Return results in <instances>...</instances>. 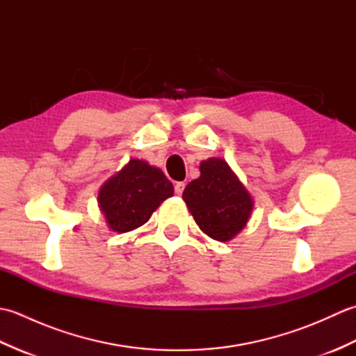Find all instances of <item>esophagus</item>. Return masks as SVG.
Here are the masks:
<instances>
[{
  "label": "esophagus",
  "instance_id": "obj_1",
  "mask_svg": "<svg viewBox=\"0 0 356 356\" xmlns=\"http://www.w3.org/2000/svg\"><path fill=\"white\" fill-rule=\"evenodd\" d=\"M184 190H185V184L184 182H177L176 185H174V191H176L177 195H182Z\"/></svg>",
  "mask_w": 356,
  "mask_h": 356
}]
</instances>
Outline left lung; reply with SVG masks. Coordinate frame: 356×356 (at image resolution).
Segmentation results:
<instances>
[{"label": "left lung", "instance_id": "8db88e82", "mask_svg": "<svg viewBox=\"0 0 356 356\" xmlns=\"http://www.w3.org/2000/svg\"><path fill=\"white\" fill-rule=\"evenodd\" d=\"M182 197L199 228L217 241H228L245 228L254 200L223 159L200 163V177L186 185Z\"/></svg>", "mask_w": 356, "mask_h": 356}]
</instances>
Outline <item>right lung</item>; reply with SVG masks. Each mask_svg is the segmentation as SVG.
Returning <instances> with one entry per match:
<instances>
[{
  "label": "right lung",
  "mask_w": 356,
  "mask_h": 356,
  "mask_svg": "<svg viewBox=\"0 0 356 356\" xmlns=\"http://www.w3.org/2000/svg\"><path fill=\"white\" fill-rule=\"evenodd\" d=\"M172 194V184L162 170L131 159L101 186L97 203L111 231L128 232L147 223L159 205Z\"/></svg>",
  "instance_id": "add662e5"
}]
</instances>
